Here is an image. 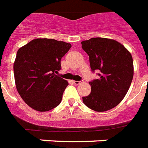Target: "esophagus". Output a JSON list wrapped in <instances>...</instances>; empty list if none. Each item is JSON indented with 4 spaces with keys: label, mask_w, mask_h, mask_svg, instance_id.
<instances>
[{
    "label": "esophagus",
    "mask_w": 148,
    "mask_h": 148,
    "mask_svg": "<svg viewBox=\"0 0 148 148\" xmlns=\"http://www.w3.org/2000/svg\"><path fill=\"white\" fill-rule=\"evenodd\" d=\"M74 84H76V85H78V84H80L82 83V81H74Z\"/></svg>",
    "instance_id": "34e87169"
}]
</instances>
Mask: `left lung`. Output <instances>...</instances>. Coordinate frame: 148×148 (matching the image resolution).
Segmentation results:
<instances>
[{
  "label": "left lung",
  "instance_id": "left-lung-1",
  "mask_svg": "<svg viewBox=\"0 0 148 148\" xmlns=\"http://www.w3.org/2000/svg\"><path fill=\"white\" fill-rule=\"evenodd\" d=\"M81 45L89 56L92 72L101 71L98 79L89 82L91 92L83 97L84 103L95 111L110 110L124 99L131 86L132 56L121 44L108 38H93Z\"/></svg>",
  "mask_w": 148,
  "mask_h": 148
}]
</instances>
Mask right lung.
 <instances>
[{
	"instance_id": "obj_1",
	"label": "right lung",
	"mask_w": 148,
	"mask_h": 148,
	"mask_svg": "<svg viewBox=\"0 0 148 148\" xmlns=\"http://www.w3.org/2000/svg\"><path fill=\"white\" fill-rule=\"evenodd\" d=\"M71 45L54 39L38 38L17 51L14 64L15 84L22 99L38 111L56 108L68 85L56 75L60 60Z\"/></svg>"
}]
</instances>
